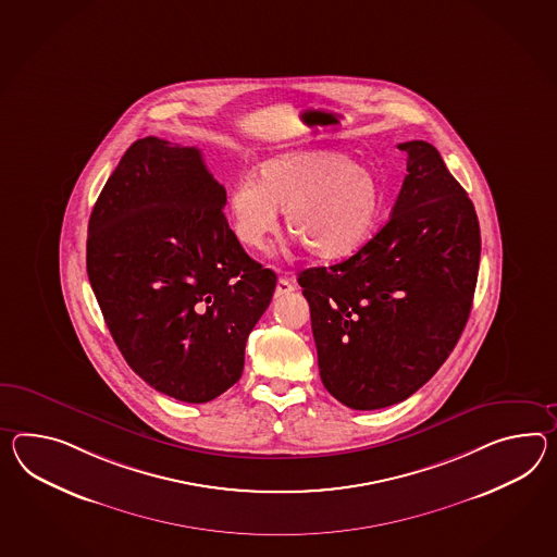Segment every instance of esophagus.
<instances>
[{"label": "esophagus", "instance_id": "obj_1", "mask_svg": "<svg viewBox=\"0 0 557 557\" xmlns=\"http://www.w3.org/2000/svg\"><path fill=\"white\" fill-rule=\"evenodd\" d=\"M296 289V285L292 280H287V277H280L277 280V285H275V298H282V296H287V294H292Z\"/></svg>", "mask_w": 557, "mask_h": 557}]
</instances>
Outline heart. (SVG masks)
<instances>
[{"instance_id":"b5f03b06","label":"heart","mask_w":557,"mask_h":557,"mask_svg":"<svg viewBox=\"0 0 557 557\" xmlns=\"http://www.w3.org/2000/svg\"><path fill=\"white\" fill-rule=\"evenodd\" d=\"M372 171L330 150L285 152L259 164L258 181L239 178L227 195L231 227L247 249H263L280 227L318 259H342L362 247L379 218Z\"/></svg>"}]
</instances>
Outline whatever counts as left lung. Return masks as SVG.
<instances>
[{
  "label": "left lung",
  "instance_id": "8db88e82",
  "mask_svg": "<svg viewBox=\"0 0 557 557\" xmlns=\"http://www.w3.org/2000/svg\"><path fill=\"white\" fill-rule=\"evenodd\" d=\"M407 177L386 225L352 258L299 273L320 376L354 410L407 400L461 338L475 294V207L424 140L398 145Z\"/></svg>",
  "mask_w": 557,
  "mask_h": 557
}]
</instances>
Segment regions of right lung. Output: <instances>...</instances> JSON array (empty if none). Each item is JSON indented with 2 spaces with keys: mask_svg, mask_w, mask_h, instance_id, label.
Returning a JSON list of instances; mask_svg holds the SVG:
<instances>
[{
  "mask_svg": "<svg viewBox=\"0 0 557 557\" xmlns=\"http://www.w3.org/2000/svg\"><path fill=\"white\" fill-rule=\"evenodd\" d=\"M225 203L201 150L147 136L124 152L88 221V280L124 360L193 405L242 379L245 342L277 282L245 253Z\"/></svg>",
  "mask_w": 557,
  "mask_h": 557,
  "instance_id": "right-lung-1",
  "label": "right lung"
}]
</instances>
